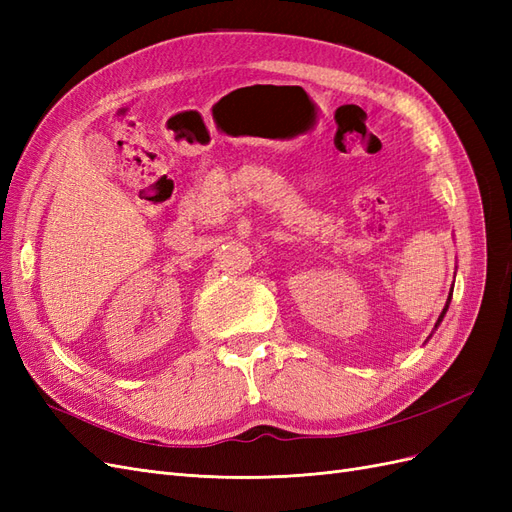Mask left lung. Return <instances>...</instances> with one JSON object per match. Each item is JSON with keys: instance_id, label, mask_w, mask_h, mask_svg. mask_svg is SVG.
<instances>
[{"instance_id": "left-lung-1", "label": "left lung", "mask_w": 512, "mask_h": 512, "mask_svg": "<svg viewBox=\"0 0 512 512\" xmlns=\"http://www.w3.org/2000/svg\"><path fill=\"white\" fill-rule=\"evenodd\" d=\"M453 292V290H451ZM448 303H451V294H448V301H446V305H444V309H442V314H440V318H438V322H436V329H438V324L442 322V318H444V314H446V309H448Z\"/></svg>"}]
</instances>
